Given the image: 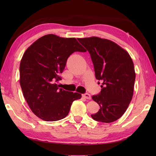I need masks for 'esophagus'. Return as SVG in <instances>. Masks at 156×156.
<instances>
[{"mask_svg": "<svg viewBox=\"0 0 156 156\" xmlns=\"http://www.w3.org/2000/svg\"><path fill=\"white\" fill-rule=\"evenodd\" d=\"M82 97H83L85 98L88 99V100H90V99H91V96L88 93H85L84 94H82Z\"/></svg>", "mask_w": 156, "mask_h": 156, "instance_id": "esophagus-1", "label": "esophagus"}]
</instances>
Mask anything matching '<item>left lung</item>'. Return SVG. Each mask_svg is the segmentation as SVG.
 Here are the masks:
<instances>
[{"label": "left lung", "instance_id": "8db88e82", "mask_svg": "<svg viewBox=\"0 0 156 156\" xmlns=\"http://www.w3.org/2000/svg\"><path fill=\"white\" fill-rule=\"evenodd\" d=\"M78 40L90 53L96 78L102 81L101 92L92 97L101 108L91 117L102 122L117 121L125 113L133 95V60L127 51L108 39L91 37Z\"/></svg>", "mask_w": 156, "mask_h": 156}]
</instances>
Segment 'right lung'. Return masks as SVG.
<instances>
[{"label": "right lung", "mask_w": 156, "mask_h": 156, "mask_svg": "<svg viewBox=\"0 0 156 156\" xmlns=\"http://www.w3.org/2000/svg\"><path fill=\"white\" fill-rule=\"evenodd\" d=\"M74 51L87 50L76 38L45 35L26 49L20 63V84L23 97L34 113L45 121L65 118L81 94L59 88V74Z\"/></svg>", "instance_id": "1"}]
</instances>
